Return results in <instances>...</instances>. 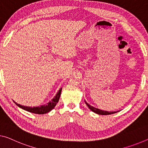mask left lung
Returning <instances> with one entry per match:
<instances>
[{
	"label": "left lung",
	"instance_id": "8db88e82",
	"mask_svg": "<svg viewBox=\"0 0 148 148\" xmlns=\"http://www.w3.org/2000/svg\"><path fill=\"white\" fill-rule=\"evenodd\" d=\"M85 102L86 104H87V106L88 107V108L90 109L92 112H94L95 113L98 114H101V115H108V114H114V113H116V112H108V111H104V110H100V109L99 108H95L93 107V106H90V104H88L87 102Z\"/></svg>",
	"mask_w": 148,
	"mask_h": 148
}]
</instances>
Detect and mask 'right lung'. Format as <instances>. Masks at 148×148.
Instances as JSON below:
<instances>
[{"label":"right lung","instance_id":"add662e5","mask_svg":"<svg viewBox=\"0 0 148 148\" xmlns=\"http://www.w3.org/2000/svg\"><path fill=\"white\" fill-rule=\"evenodd\" d=\"M61 90H62V88H61L60 90H59L58 92L57 93L56 97L53 98V99L51 100V102H49V103H47L45 105L38 106V107H30V106H22L19 104H17L16 103V104L18 106H19L20 108H21L24 110L28 111L29 112H32L35 114H45L49 112V111H51L52 109H53L55 107L57 103H58L59 99H60Z\"/></svg>","mask_w":148,"mask_h":148}]
</instances>
